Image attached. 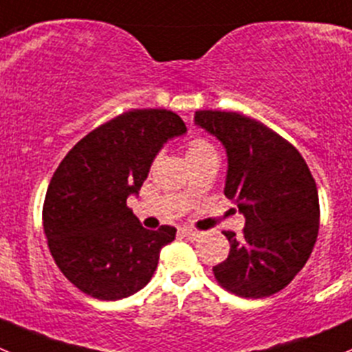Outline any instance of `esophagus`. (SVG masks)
<instances>
[{"instance_id":"esophagus-1","label":"esophagus","mask_w":352,"mask_h":352,"mask_svg":"<svg viewBox=\"0 0 352 352\" xmlns=\"http://www.w3.org/2000/svg\"><path fill=\"white\" fill-rule=\"evenodd\" d=\"M179 235L186 236V239H197V236L200 235V232H197V230H192V228H179Z\"/></svg>"}]
</instances>
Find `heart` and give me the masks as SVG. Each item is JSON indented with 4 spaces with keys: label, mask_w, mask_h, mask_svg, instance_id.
<instances>
[{
    "label": "heart",
    "mask_w": 352,
    "mask_h": 352,
    "mask_svg": "<svg viewBox=\"0 0 352 352\" xmlns=\"http://www.w3.org/2000/svg\"><path fill=\"white\" fill-rule=\"evenodd\" d=\"M206 153H216L214 146L207 142L202 136H193V138L188 140L186 143V157H199L206 155Z\"/></svg>",
    "instance_id": "b5f03b06"
}]
</instances>
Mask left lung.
I'll list each match as a JSON object with an SVG mask.
<instances>
[{
    "mask_svg": "<svg viewBox=\"0 0 352 352\" xmlns=\"http://www.w3.org/2000/svg\"><path fill=\"white\" fill-rule=\"evenodd\" d=\"M195 122L228 153L224 195L245 216L242 236L224 232L228 257L212 267L224 290L261 299L285 289L313 252L320 200L313 174L283 136L239 112L199 110Z\"/></svg>",
    "mask_w": 352,
    "mask_h": 352,
    "instance_id": "left-lung-1",
    "label": "left lung"
}]
</instances>
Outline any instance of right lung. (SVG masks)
I'll return each mask as SVG.
<instances>
[{"mask_svg": "<svg viewBox=\"0 0 352 352\" xmlns=\"http://www.w3.org/2000/svg\"><path fill=\"white\" fill-rule=\"evenodd\" d=\"M185 131L170 110H128L79 140L53 173L43 228L58 270L86 296L124 299L153 276L176 228L145 230L126 202L160 146Z\"/></svg>", "mask_w": 352, "mask_h": 352, "instance_id": "obj_1", "label": "right lung"}]
</instances>
